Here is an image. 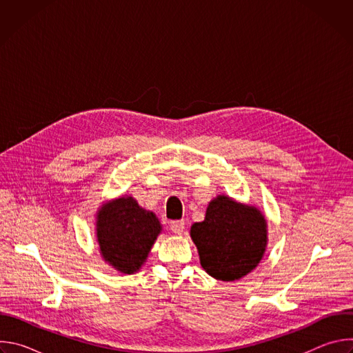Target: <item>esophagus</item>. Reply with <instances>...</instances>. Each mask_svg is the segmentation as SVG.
I'll list each match as a JSON object with an SVG mask.
<instances>
[{
	"mask_svg": "<svg viewBox=\"0 0 353 353\" xmlns=\"http://www.w3.org/2000/svg\"><path fill=\"white\" fill-rule=\"evenodd\" d=\"M185 229V223L184 221H173L170 222V230L174 233V234H181Z\"/></svg>",
	"mask_w": 353,
	"mask_h": 353,
	"instance_id": "obj_1",
	"label": "esophagus"
}]
</instances>
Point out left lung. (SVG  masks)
<instances>
[{
	"label": "left lung",
	"instance_id": "8db88e82",
	"mask_svg": "<svg viewBox=\"0 0 353 353\" xmlns=\"http://www.w3.org/2000/svg\"><path fill=\"white\" fill-rule=\"evenodd\" d=\"M203 268L221 281H236L253 271L267 244V222L254 208L229 196L212 199L203 222L191 226Z\"/></svg>",
	"mask_w": 353,
	"mask_h": 353
}]
</instances>
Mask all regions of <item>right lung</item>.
Instances as JSON below:
<instances>
[{
	"label": "right lung",
	"mask_w": 353,
	"mask_h": 353,
	"mask_svg": "<svg viewBox=\"0 0 353 353\" xmlns=\"http://www.w3.org/2000/svg\"><path fill=\"white\" fill-rule=\"evenodd\" d=\"M96 226L105 261L124 274L141 268L161 233L155 214L141 208L132 196L119 198L102 207Z\"/></svg>",
	"instance_id": "obj_1"
}]
</instances>
